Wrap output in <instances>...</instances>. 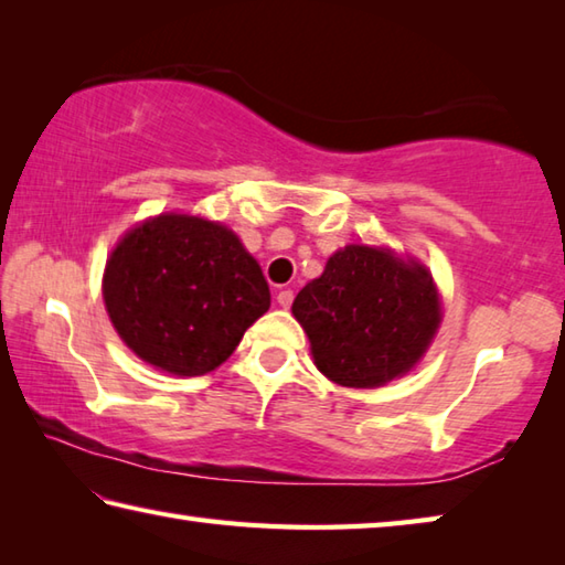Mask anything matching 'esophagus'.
I'll use <instances>...</instances> for the list:
<instances>
[{"mask_svg":"<svg viewBox=\"0 0 565 565\" xmlns=\"http://www.w3.org/2000/svg\"><path fill=\"white\" fill-rule=\"evenodd\" d=\"M292 300H295V292L292 290H280V292H277V305H280L282 310H288L290 305H292Z\"/></svg>","mask_w":565,"mask_h":565,"instance_id":"obj_1","label":"esophagus"}]
</instances>
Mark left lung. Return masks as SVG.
Here are the masks:
<instances>
[{"label":"left lung","mask_w":565,"mask_h":565,"mask_svg":"<svg viewBox=\"0 0 565 565\" xmlns=\"http://www.w3.org/2000/svg\"><path fill=\"white\" fill-rule=\"evenodd\" d=\"M312 360L342 387L374 390L404 377L441 322L431 273L387 247L348 245L292 302Z\"/></svg>","instance_id":"8db88e82"}]
</instances>
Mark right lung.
<instances>
[{
    "label": "right lung",
    "instance_id": "right-lung-1",
    "mask_svg": "<svg viewBox=\"0 0 565 565\" xmlns=\"http://www.w3.org/2000/svg\"><path fill=\"white\" fill-rule=\"evenodd\" d=\"M118 338L178 377L213 372L270 308L260 265L231 227L163 213L134 225L104 270Z\"/></svg>",
    "mask_w": 565,
    "mask_h": 565
}]
</instances>
